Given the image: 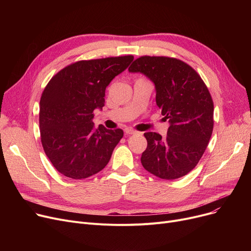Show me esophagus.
<instances>
[{"mask_svg": "<svg viewBox=\"0 0 251 251\" xmlns=\"http://www.w3.org/2000/svg\"><path fill=\"white\" fill-rule=\"evenodd\" d=\"M124 132L127 134V135H131V134H135L137 131L136 130H134V129H132V128H125L124 129Z\"/></svg>", "mask_w": 251, "mask_h": 251, "instance_id": "1", "label": "esophagus"}]
</instances>
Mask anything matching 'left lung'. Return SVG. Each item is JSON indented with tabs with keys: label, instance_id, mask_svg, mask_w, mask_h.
I'll list each match as a JSON object with an SVG mask.
<instances>
[{
	"label": "left lung",
	"instance_id": "obj_1",
	"mask_svg": "<svg viewBox=\"0 0 251 251\" xmlns=\"http://www.w3.org/2000/svg\"><path fill=\"white\" fill-rule=\"evenodd\" d=\"M148 76L155 85V101L170 127L166 139L144 133L148 148L141 164L150 173L173 180L200 162L214 129V101L201 75L176 58L142 56L128 69Z\"/></svg>",
	"mask_w": 251,
	"mask_h": 251
}]
</instances>
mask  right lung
<instances>
[{
  "instance_id": "obj_1",
  "label": "right lung",
  "mask_w": 251,
  "mask_h": 251,
  "mask_svg": "<svg viewBox=\"0 0 251 251\" xmlns=\"http://www.w3.org/2000/svg\"><path fill=\"white\" fill-rule=\"evenodd\" d=\"M133 61L132 55L82 60L51 77L39 101L44 151L59 173L84 179L109 163L122 129L95 128L97 108L104 105L105 87Z\"/></svg>"
}]
</instances>
